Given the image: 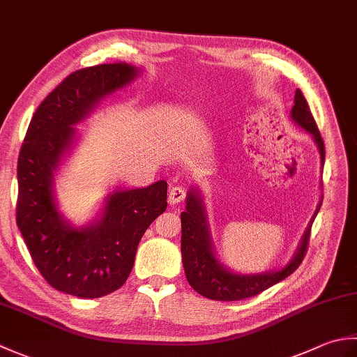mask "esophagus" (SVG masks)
Here are the masks:
<instances>
[{
  "mask_svg": "<svg viewBox=\"0 0 357 357\" xmlns=\"http://www.w3.org/2000/svg\"><path fill=\"white\" fill-rule=\"evenodd\" d=\"M187 198V190L184 187H179V185H176V187H172L170 188V192H169V202L170 204H179V202H183L184 199Z\"/></svg>",
  "mask_w": 357,
  "mask_h": 357,
  "instance_id": "1",
  "label": "esophagus"
}]
</instances>
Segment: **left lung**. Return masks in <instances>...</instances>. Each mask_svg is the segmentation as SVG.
Here are the masks:
<instances>
[{"label":"left lung","mask_w":357,"mask_h":357,"mask_svg":"<svg viewBox=\"0 0 357 357\" xmlns=\"http://www.w3.org/2000/svg\"><path fill=\"white\" fill-rule=\"evenodd\" d=\"M291 118L294 123H298L308 133L313 135L317 147H319L321 161L324 164V139L312 115V110L308 107L305 96L302 95L299 89L296 90L294 95ZM317 211H319V208L316 210L312 222H310L304 236H302L298 252H296L290 264H287V267L279 271L244 276L224 268V265L216 259L213 248H211L206 210H204L202 199L199 192L192 190L187 196L185 211L181 213V224H183L181 252H183V264L188 284L192 285L195 291L202 294L204 298L213 301H241L262 293L271 285H275L282 279L290 276L299 267L301 262L304 261L308 248L310 233H312V224Z\"/></svg>","instance_id":"left-lung-1"}]
</instances>
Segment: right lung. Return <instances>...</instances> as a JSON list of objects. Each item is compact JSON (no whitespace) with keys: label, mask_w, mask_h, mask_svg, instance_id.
Segmentation results:
<instances>
[{"label":"right lung","mask_w":357,"mask_h":357,"mask_svg":"<svg viewBox=\"0 0 357 357\" xmlns=\"http://www.w3.org/2000/svg\"><path fill=\"white\" fill-rule=\"evenodd\" d=\"M135 75L124 63L70 73L38 105L20 150L18 229L47 284L77 298H102L123 287L142 234L167 208L165 181L110 195L100 221L81 230L64 221L53 201V170L73 139L72 126Z\"/></svg>","instance_id":"obj_1"}]
</instances>
